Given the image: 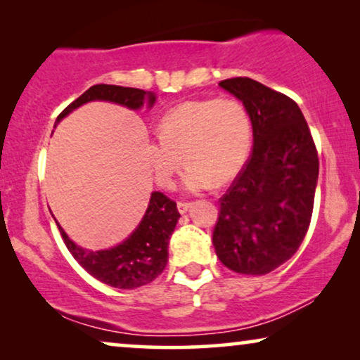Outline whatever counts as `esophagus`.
Listing matches in <instances>:
<instances>
[{"instance_id":"1","label":"esophagus","mask_w":360,"mask_h":360,"mask_svg":"<svg viewBox=\"0 0 360 360\" xmlns=\"http://www.w3.org/2000/svg\"><path fill=\"white\" fill-rule=\"evenodd\" d=\"M191 206V203H188V201H179V203H176V210H179V213H186V211H188V208Z\"/></svg>"}]
</instances>
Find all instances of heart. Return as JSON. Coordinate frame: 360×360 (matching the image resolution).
<instances>
[{"instance_id": "heart-1", "label": "heart", "mask_w": 360, "mask_h": 360, "mask_svg": "<svg viewBox=\"0 0 360 360\" xmlns=\"http://www.w3.org/2000/svg\"><path fill=\"white\" fill-rule=\"evenodd\" d=\"M157 137L147 144V159L157 184L172 186L184 165L185 188L201 191L233 180L248 162L252 122L234 98L188 101L162 116Z\"/></svg>"}]
</instances>
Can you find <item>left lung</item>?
<instances>
[{"mask_svg":"<svg viewBox=\"0 0 360 360\" xmlns=\"http://www.w3.org/2000/svg\"><path fill=\"white\" fill-rule=\"evenodd\" d=\"M244 103L254 149L219 198L213 244L233 272L265 275L303 243L313 214L319 160L297 103L248 77L219 82Z\"/></svg>","mask_w":360,"mask_h":360,"instance_id":"obj_1","label":"left lung"}]
</instances>
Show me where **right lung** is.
Returning a JSON list of instances; mask_svg holds the SVG:
<instances>
[{
  "mask_svg": "<svg viewBox=\"0 0 360 360\" xmlns=\"http://www.w3.org/2000/svg\"><path fill=\"white\" fill-rule=\"evenodd\" d=\"M146 98L149 100V106L154 105L155 96L152 93L139 90V88L105 85V83L93 85L57 116L56 124L68 112L82 106L83 103L103 100L117 103V105L127 106L131 110H139L144 105ZM179 218L180 213L176 210L175 201L160 191H154L150 195L144 218L134 233L116 248L96 250V252L78 248L75 243L68 239L60 226H57L73 259L91 277L110 285V287L131 290L150 283L164 272L165 265L169 262V249L167 248H169L170 236L174 233Z\"/></svg>",
  "mask_w": 360,
  "mask_h": 360,
  "instance_id": "1",
  "label": "right lung"
}]
</instances>
